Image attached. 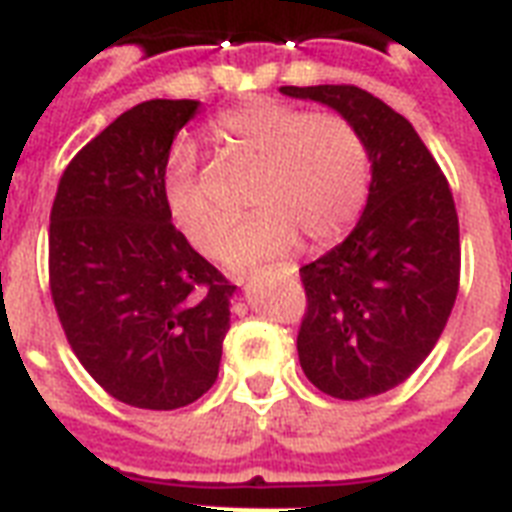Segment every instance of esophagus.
I'll return each instance as SVG.
<instances>
[{"label":"esophagus","instance_id":"34e87169","mask_svg":"<svg viewBox=\"0 0 512 512\" xmlns=\"http://www.w3.org/2000/svg\"><path fill=\"white\" fill-rule=\"evenodd\" d=\"M269 275H277V277H296V275H298V267H296V264H280V267H277L275 272L269 269ZM235 280H237V282H245V275H237Z\"/></svg>","mask_w":512,"mask_h":512}]
</instances>
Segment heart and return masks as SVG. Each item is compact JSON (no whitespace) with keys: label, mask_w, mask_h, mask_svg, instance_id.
<instances>
[{"label":"heart","mask_w":512,"mask_h":512,"mask_svg":"<svg viewBox=\"0 0 512 512\" xmlns=\"http://www.w3.org/2000/svg\"><path fill=\"white\" fill-rule=\"evenodd\" d=\"M216 137L259 161L251 185V206L259 208L222 235L227 214L200 179L195 147L179 142L166 161L163 198L198 251L214 253L219 243L222 261L251 267L293 251L298 232L322 243L357 219L367 195V153L341 116L253 100L219 116Z\"/></svg>","instance_id":"heart-1"}]
</instances>
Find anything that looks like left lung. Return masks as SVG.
Segmentation results:
<instances>
[{
  "instance_id": "1",
  "label": "left lung",
  "mask_w": 512,
  "mask_h": 512,
  "mask_svg": "<svg viewBox=\"0 0 512 512\" xmlns=\"http://www.w3.org/2000/svg\"><path fill=\"white\" fill-rule=\"evenodd\" d=\"M280 92L333 108L370 158L357 227L301 267V370L325 394L357 402L410 378L447 325L460 285L455 200L418 132L383 100L351 84Z\"/></svg>"
}]
</instances>
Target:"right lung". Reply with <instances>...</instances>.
Masks as SVG:
<instances>
[{
  "instance_id": "1",
  "label": "right lung",
  "mask_w": 512,
  "mask_h": 512,
  "mask_svg": "<svg viewBox=\"0 0 512 512\" xmlns=\"http://www.w3.org/2000/svg\"><path fill=\"white\" fill-rule=\"evenodd\" d=\"M198 100L134 105L76 153L49 214V290L113 399L179 410L214 386L235 285L171 224L166 161Z\"/></svg>"
}]
</instances>
